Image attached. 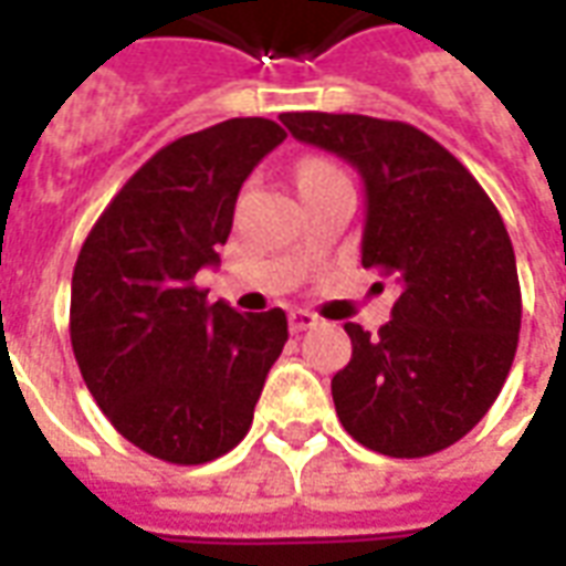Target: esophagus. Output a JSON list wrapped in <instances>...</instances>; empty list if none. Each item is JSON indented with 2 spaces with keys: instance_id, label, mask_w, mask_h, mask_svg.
I'll return each instance as SVG.
<instances>
[{
  "instance_id": "34e87169",
  "label": "esophagus",
  "mask_w": 566,
  "mask_h": 566,
  "mask_svg": "<svg viewBox=\"0 0 566 566\" xmlns=\"http://www.w3.org/2000/svg\"><path fill=\"white\" fill-rule=\"evenodd\" d=\"M287 321H291V331L303 333V331H312V327L318 324V315H312V312H306V308H294V312L287 315Z\"/></svg>"
}]
</instances>
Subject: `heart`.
<instances>
[{
  "mask_svg": "<svg viewBox=\"0 0 566 566\" xmlns=\"http://www.w3.org/2000/svg\"><path fill=\"white\" fill-rule=\"evenodd\" d=\"M339 169L327 160H318V157H312V160H303L296 166V185H308V181H318L324 175H336Z\"/></svg>",
  "mask_w": 566,
  "mask_h": 566,
  "instance_id": "b5f03b06",
  "label": "heart"
}]
</instances>
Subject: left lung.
<instances>
[{
	"mask_svg": "<svg viewBox=\"0 0 566 566\" xmlns=\"http://www.w3.org/2000/svg\"><path fill=\"white\" fill-rule=\"evenodd\" d=\"M282 124L360 172V263L400 284L379 336L345 324L352 360L333 376L336 416L379 454L449 449L497 400L518 345L522 291L500 211L458 157L409 124L327 112H287Z\"/></svg>",
	"mask_w": 566,
	"mask_h": 566,
	"instance_id": "1",
	"label": "left lung"
}]
</instances>
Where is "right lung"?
<instances>
[{
  "instance_id": "1",
  "label": "right lung",
  "mask_w": 566,
  "mask_h": 566,
  "mask_svg": "<svg viewBox=\"0 0 566 566\" xmlns=\"http://www.w3.org/2000/svg\"><path fill=\"white\" fill-rule=\"evenodd\" d=\"M275 120L233 117L160 148L93 223L72 272L69 333L93 400L120 437L169 463H206L251 427L287 343L282 308L206 303L235 197L272 148Z\"/></svg>"
}]
</instances>
